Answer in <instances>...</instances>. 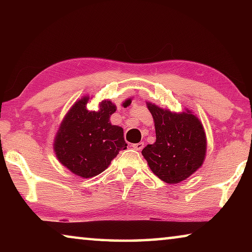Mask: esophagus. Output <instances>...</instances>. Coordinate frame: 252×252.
<instances>
[{
  "mask_svg": "<svg viewBox=\"0 0 252 252\" xmlns=\"http://www.w3.org/2000/svg\"><path fill=\"white\" fill-rule=\"evenodd\" d=\"M143 147H144V143L143 142H139V143H133V144H132V148H133L134 150H138V151L142 150Z\"/></svg>",
  "mask_w": 252,
  "mask_h": 252,
  "instance_id": "esophagus-1",
  "label": "esophagus"
}]
</instances>
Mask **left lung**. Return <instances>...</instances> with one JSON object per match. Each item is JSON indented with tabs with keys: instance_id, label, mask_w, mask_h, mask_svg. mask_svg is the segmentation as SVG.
Masks as SVG:
<instances>
[{
	"instance_id": "obj_1",
	"label": "left lung",
	"mask_w": 252,
	"mask_h": 252,
	"mask_svg": "<svg viewBox=\"0 0 252 252\" xmlns=\"http://www.w3.org/2000/svg\"><path fill=\"white\" fill-rule=\"evenodd\" d=\"M157 140L142 150L152 172L167 183H179L201 167L207 141L201 122L189 112L171 113L148 103Z\"/></svg>"
}]
</instances>
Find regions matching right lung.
I'll return each instance as SVG.
<instances>
[{"label":"right lung","mask_w":252,"mask_h":252,"mask_svg":"<svg viewBox=\"0 0 252 252\" xmlns=\"http://www.w3.org/2000/svg\"><path fill=\"white\" fill-rule=\"evenodd\" d=\"M87 102L88 97L76 102L66 114L55 138L54 151L70 171L82 178H92L104 171L127 144L122 127L109 122L116 105L103 101L95 112L88 111ZM130 103L131 100H127L123 105Z\"/></svg>","instance_id":"1"}]
</instances>
